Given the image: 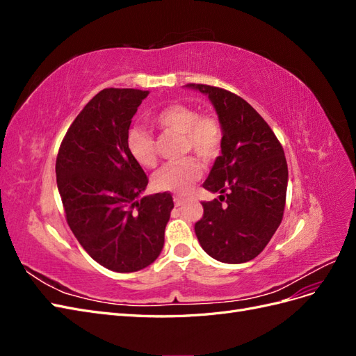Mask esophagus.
<instances>
[{
    "mask_svg": "<svg viewBox=\"0 0 356 356\" xmlns=\"http://www.w3.org/2000/svg\"><path fill=\"white\" fill-rule=\"evenodd\" d=\"M174 202H175L177 207H181V204L186 203V199L181 197V196H175V197H174Z\"/></svg>",
    "mask_w": 356,
    "mask_h": 356,
    "instance_id": "1",
    "label": "esophagus"
}]
</instances>
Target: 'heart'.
<instances>
[{
	"label": "heart",
	"mask_w": 356,
	"mask_h": 356,
	"mask_svg": "<svg viewBox=\"0 0 356 356\" xmlns=\"http://www.w3.org/2000/svg\"><path fill=\"white\" fill-rule=\"evenodd\" d=\"M153 123L161 132L182 135V152H195L202 160L211 161L220 154L222 145V126L212 114H199L196 108L186 104H172L160 110ZM127 149L144 168H153L157 161L156 139L148 129L134 126L127 132ZM202 175L199 161L193 157L161 166L153 178L157 190L186 195Z\"/></svg>",
	"instance_id": "b5f03b06"
}]
</instances>
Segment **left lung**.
<instances>
[{
  "label": "left lung",
  "mask_w": 356,
  "mask_h": 356,
  "mask_svg": "<svg viewBox=\"0 0 356 356\" xmlns=\"http://www.w3.org/2000/svg\"><path fill=\"white\" fill-rule=\"evenodd\" d=\"M186 88L208 96L222 126L221 156L203 182L208 191L221 196L202 202L196 236L215 260L246 263L264 250L284 217L288 186L284 148L264 118L241 96L207 84Z\"/></svg>",
  "instance_id": "left-lung-1"
}]
</instances>
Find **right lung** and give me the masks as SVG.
Masks as SVG:
<instances>
[{
    "label": "right lung",
    "mask_w": 356,
    "mask_h": 356,
    "mask_svg": "<svg viewBox=\"0 0 356 356\" xmlns=\"http://www.w3.org/2000/svg\"><path fill=\"white\" fill-rule=\"evenodd\" d=\"M148 90L104 89L75 117L60 144L56 182L74 236L96 263L138 272L163 250L170 193L141 196L148 178L126 138Z\"/></svg>",
    "instance_id": "1"
}]
</instances>
